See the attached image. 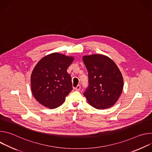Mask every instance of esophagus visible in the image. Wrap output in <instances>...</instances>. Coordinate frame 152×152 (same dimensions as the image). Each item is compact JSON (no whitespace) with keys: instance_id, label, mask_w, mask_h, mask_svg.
I'll return each instance as SVG.
<instances>
[{"instance_id":"1","label":"esophagus","mask_w":152,"mask_h":152,"mask_svg":"<svg viewBox=\"0 0 152 152\" xmlns=\"http://www.w3.org/2000/svg\"><path fill=\"white\" fill-rule=\"evenodd\" d=\"M80 85H77V86H76V87L75 88V89L76 90V91H79L80 89Z\"/></svg>"}]
</instances>
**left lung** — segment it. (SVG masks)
<instances>
[{"label":"left lung","instance_id":"8db88e82","mask_svg":"<svg viewBox=\"0 0 152 152\" xmlns=\"http://www.w3.org/2000/svg\"><path fill=\"white\" fill-rule=\"evenodd\" d=\"M88 74V86L83 96L98 110L113 106L123 88L122 75L115 62L103 55L83 56Z\"/></svg>","mask_w":152,"mask_h":152}]
</instances>
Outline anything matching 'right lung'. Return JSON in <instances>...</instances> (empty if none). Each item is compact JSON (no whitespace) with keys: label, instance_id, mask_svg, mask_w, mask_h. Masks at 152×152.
I'll return each instance as SVG.
<instances>
[{"label":"right lung","instance_id":"1","mask_svg":"<svg viewBox=\"0 0 152 152\" xmlns=\"http://www.w3.org/2000/svg\"><path fill=\"white\" fill-rule=\"evenodd\" d=\"M74 58L58 53L42 58L34 69L31 90L35 99L50 109L61 106L73 90L72 77L67 70Z\"/></svg>","mask_w":152,"mask_h":152}]
</instances>
